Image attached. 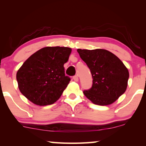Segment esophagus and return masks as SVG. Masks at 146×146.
<instances>
[{
	"label": "esophagus",
	"instance_id": "34e87169",
	"mask_svg": "<svg viewBox=\"0 0 146 146\" xmlns=\"http://www.w3.org/2000/svg\"><path fill=\"white\" fill-rule=\"evenodd\" d=\"M73 79H74V80L75 82H78V80H79L78 76L77 75L75 76H74V77H73Z\"/></svg>",
	"mask_w": 146,
	"mask_h": 146
}]
</instances>
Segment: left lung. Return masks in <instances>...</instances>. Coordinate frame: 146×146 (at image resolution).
<instances>
[{
	"label": "left lung",
	"mask_w": 146,
	"mask_h": 146,
	"mask_svg": "<svg viewBox=\"0 0 146 146\" xmlns=\"http://www.w3.org/2000/svg\"><path fill=\"white\" fill-rule=\"evenodd\" d=\"M80 56L90 70L92 87L84 91L94 104H113L127 89L128 70L116 56L104 49H78Z\"/></svg>",
	"instance_id": "left-lung-1"
}]
</instances>
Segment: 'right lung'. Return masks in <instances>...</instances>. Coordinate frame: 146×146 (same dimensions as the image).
Here are the masks:
<instances>
[{
	"label": "right lung",
	"instance_id": "right-lung-1",
	"mask_svg": "<svg viewBox=\"0 0 146 146\" xmlns=\"http://www.w3.org/2000/svg\"><path fill=\"white\" fill-rule=\"evenodd\" d=\"M71 52L68 47L47 46L32 54L17 71L21 92L38 106L56 102L70 81L65 76L64 64Z\"/></svg>",
	"mask_w": 146,
	"mask_h": 146
}]
</instances>
